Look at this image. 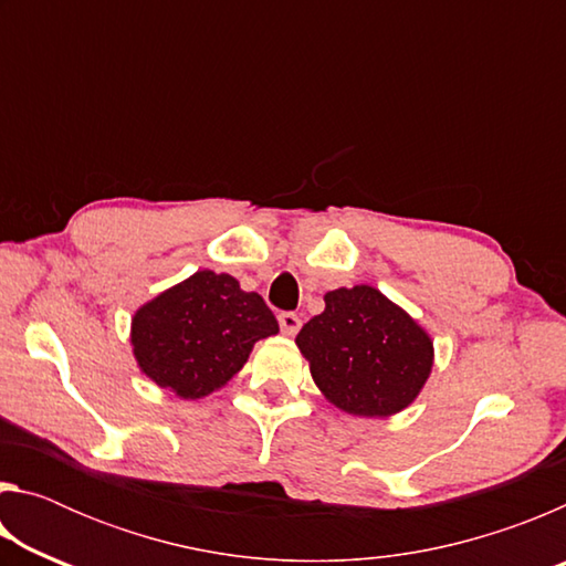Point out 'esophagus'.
Returning <instances> with one entry per match:
<instances>
[{
  "label": "esophagus",
  "mask_w": 566,
  "mask_h": 566,
  "mask_svg": "<svg viewBox=\"0 0 566 566\" xmlns=\"http://www.w3.org/2000/svg\"><path fill=\"white\" fill-rule=\"evenodd\" d=\"M280 327H282V332L286 334V337H294V334L300 332V327H302L300 314H294V312H282V314H280Z\"/></svg>",
  "instance_id": "esophagus-1"
}]
</instances>
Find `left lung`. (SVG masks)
<instances>
[{"mask_svg":"<svg viewBox=\"0 0 566 566\" xmlns=\"http://www.w3.org/2000/svg\"><path fill=\"white\" fill-rule=\"evenodd\" d=\"M296 347L322 395L352 417L407 409L434 364L427 329L369 284L324 294V312L304 324Z\"/></svg>","mask_w":566,"mask_h":566,"instance_id":"left-lung-1","label":"left lung"}]
</instances>
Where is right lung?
<instances>
[{"label": "right lung", "instance_id": "right-lung-1", "mask_svg": "<svg viewBox=\"0 0 566 566\" xmlns=\"http://www.w3.org/2000/svg\"><path fill=\"white\" fill-rule=\"evenodd\" d=\"M280 332L270 306L234 276L199 270L142 304L132 317V347L142 375L179 399L222 389L260 339Z\"/></svg>", "mask_w": 566, "mask_h": 566}]
</instances>
